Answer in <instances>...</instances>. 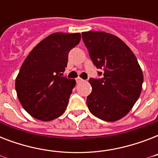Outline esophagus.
I'll return each mask as SVG.
<instances>
[{
	"label": "esophagus",
	"mask_w": 158,
	"mask_h": 158,
	"mask_svg": "<svg viewBox=\"0 0 158 158\" xmlns=\"http://www.w3.org/2000/svg\"><path fill=\"white\" fill-rule=\"evenodd\" d=\"M84 81V79H82L81 78H79V77H78L76 79V82H77V84H79V83H81V82Z\"/></svg>",
	"instance_id": "esophagus-1"
}]
</instances>
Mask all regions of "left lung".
Masks as SVG:
<instances>
[{"mask_svg": "<svg viewBox=\"0 0 158 158\" xmlns=\"http://www.w3.org/2000/svg\"><path fill=\"white\" fill-rule=\"evenodd\" d=\"M89 56L103 78L89 79L93 90L87 98L90 112L113 122L127 115L142 91L143 74L130 48L116 36L98 31L82 33ZM99 74H101L100 72Z\"/></svg>", "mask_w": 158, "mask_h": 158, "instance_id": "8db88e82", "label": "left lung"}]
</instances>
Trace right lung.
<instances>
[{
    "label": "right lung",
    "mask_w": 158,
    "mask_h": 158,
    "mask_svg": "<svg viewBox=\"0 0 158 158\" xmlns=\"http://www.w3.org/2000/svg\"><path fill=\"white\" fill-rule=\"evenodd\" d=\"M81 34L55 33L42 40L21 65L15 79L17 96L24 110L37 120L50 121L65 111L74 79L62 77L68 54Z\"/></svg>",
    "instance_id": "right-lung-1"
}]
</instances>
